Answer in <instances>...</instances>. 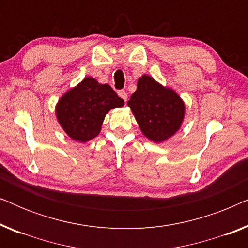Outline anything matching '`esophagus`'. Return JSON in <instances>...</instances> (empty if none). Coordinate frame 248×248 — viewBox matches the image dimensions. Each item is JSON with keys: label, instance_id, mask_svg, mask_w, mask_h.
<instances>
[{"label": "esophagus", "instance_id": "1", "mask_svg": "<svg viewBox=\"0 0 248 248\" xmlns=\"http://www.w3.org/2000/svg\"><path fill=\"white\" fill-rule=\"evenodd\" d=\"M117 93H118V96H120V97L122 98V99H123L124 101H126V100H127V93H125L124 90H120V91H118Z\"/></svg>", "mask_w": 248, "mask_h": 248}]
</instances>
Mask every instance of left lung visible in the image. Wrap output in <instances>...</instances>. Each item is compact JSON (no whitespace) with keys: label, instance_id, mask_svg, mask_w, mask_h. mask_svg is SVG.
<instances>
[{"label":"left lung","instance_id":"1","mask_svg":"<svg viewBox=\"0 0 248 248\" xmlns=\"http://www.w3.org/2000/svg\"><path fill=\"white\" fill-rule=\"evenodd\" d=\"M127 105L142 133L155 143L172 137L184 120L185 105L182 98L147 74L139 78L137 91Z\"/></svg>","mask_w":248,"mask_h":248}]
</instances>
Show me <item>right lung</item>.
I'll list each match as a JSON object with an SVG mask.
<instances>
[{
	"instance_id": "1",
	"label": "right lung",
	"mask_w": 248,
	"mask_h": 248,
	"mask_svg": "<svg viewBox=\"0 0 248 248\" xmlns=\"http://www.w3.org/2000/svg\"><path fill=\"white\" fill-rule=\"evenodd\" d=\"M123 105L124 100L109 84H101L89 77L60 98L55 113L71 139L87 142L99 134L108 111Z\"/></svg>"
}]
</instances>
